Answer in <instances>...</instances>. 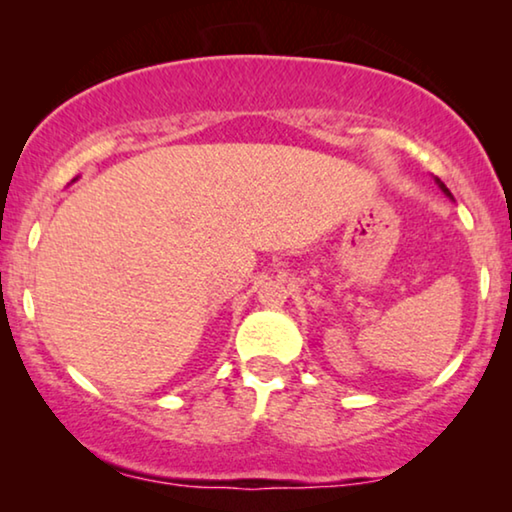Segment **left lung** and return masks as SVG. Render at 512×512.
Instances as JSON below:
<instances>
[{
	"instance_id": "8db88e82",
	"label": "left lung",
	"mask_w": 512,
	"mask_h": 512,
	"mask_svg": "<svg viewBox=\"0 0 512 512\" xmlns=\"http://www.w3.org/2000/svg\"><path fill=\"white\" fill-rule=\"evenodd\" d=\"M436 184H438V188H440V191H443V193L447 195V198H450V200H452V193H450V188H447V186L443 184V181H440L438 177H436Z\"/></svg>"
}]
</instances>
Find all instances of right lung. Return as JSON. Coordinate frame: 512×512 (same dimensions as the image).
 <instances>
[{
  "label": "right lung",
  "mask_w": 512,
  "mask_h": 512,
  "mask_svg": "<svg viewBox=\"0 0 512 512\" xmlns=\"http://www.w3.org/2000/svg\"><path fill=\"white\" fill-rule=\"evenodd\" d=\"M74 181H76V179H74Z\"/></svg>",
  "instance_id": "right-lung-1"
}]
</instances>
